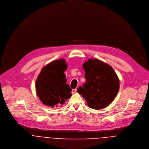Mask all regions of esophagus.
Wrapping results in <instances>:
<instances>
[{
	"instance_id": "esophagus-1",
	"label": "esophagus",
	"mask_w": 149,
	"mask_h": 149,
	"mask_svg": "<svg viewBox=\"0 0 149 149\" xmlns=\"http://www.w3.org/2000/svg\"><path fill=\"white\" fill-rule=\"evenodd\" d=\"M76 91H77V89H73L72 90V93L73 94V93H74Z\"/></svg>"
}]
</instances>
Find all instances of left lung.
<instances>
[{
	"instance_id": "left-lung-1",
	"label": "left lung",
	"mask_w": 149,
	"mask_h": 149,
	"mask_svg": "<svg viewBox=\"0 0 149 149\" xmlns=\"http://www.w3.org/2000/svg\"><path fill=\"white\" fill-rule=\"evenodd\" d=\"M86 83L77 92L89 107L100 109L114 100L119 89V80L113 68L97 59H89L83 65Z\"/></svg>"
}]
</instances>
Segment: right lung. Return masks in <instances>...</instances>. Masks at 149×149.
<instances>
[{
	"label": "right lung",
	"mask_w": 149,
	"mask_h": 149,
	"mask_svg": "<svg viewBox=\"0 0 149 149\" xmlns=\"http://www.w3.org/2000/svg\"><path fill=\"white\" fill-rule=\"evenodd\" d=\"M67 65L64 59L54 61L43 67L36 82V92L46 106L58 107L69 99L72 89L67 84L64 71Z\"/></svg>",
	"instance_id": "right-lung-1"
}]
</instances>
